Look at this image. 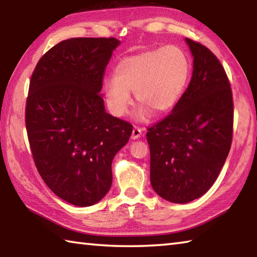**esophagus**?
<instances>
[{
    "label": "esophagus",
    "mask_w": 257,
    "mask_h": 257,
    "mask_svg": "<svg viewBox=\"0 0 257 257\" xmlns=\"http://www.w3.org/2000/svg\"><path fill=\"white\" fill-rule=\"evenodd\" d=\"M142 134H143V129L141 127H137V125H135L134 129H133L132 138L133 139H138L139 137L142 136Z\"/></svg>",
    "instance_id": "obj_1"
}]
</instances>
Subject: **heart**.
I'll return each mask as SVG.
<instances>
[{"label": "heart", "mask_w": 257, "mask_h": 257, "mask_svg": "<svg viewBox=\"0 0 257 257\" xmlns=\"http://www.w3.org/2000/svg\"><path fill=\"white\" fill-rule=\"evenodd\" d=\"M190 75V61L186 52L177 45H168L125 56L116 64L114 77L104 84L108 108L116 116L128 113L135 93L143 105L139 118L150 110L162 114L179 102Z\"/></svg>", "instance_id": "obj_1"}]
</instances>
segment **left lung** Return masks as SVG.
Listing matches in <instances>:
<instances>
[{
  "label": "left lung",
  "instance_id": "1",
  "mask_svg": "<svg viewBox=\"0 0 257 257\" xmlns=\"http://www.w3.org/2000/svg\"><path fill=\"white\" fill-rule=\"evenodd\" d=\"M191 80L170 114L147 128L151 185L172 203L203 196L214 184L229 154L233 99L224 68L206 46L190 38Z\"/></svg>",
  "mask_w": 257,
  "mask_h": 257
}]
</instances>
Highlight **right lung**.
<instances>
[{
    "mask_svg": "<svg viewBox=\"0 0 257 257\" xmlns=\"http://www.w3.org/2000/svg\"><path fill=\"white\" fill-rule=\"evenodd\" d=\"M114 37H78L42 56L30 78L25 121L37 171L76 206H90L112 185V161L133 124L105 112L102 80Z\"/></svg>",
    "mask_w": 257,
    "mask_h": 257,
    "instance_id": "add662e5",
    "label": "right lung"
}]
</instances>
